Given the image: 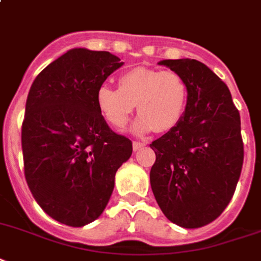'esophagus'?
<instances>
[{
    "label": "esophagus",
    "mask_w": 261,
    "mask_h": 261,
    "mask_svg": "<svg viewBox=\"0 0 261 261\" xmlns=\"http://www.w3.org/2000/svg\"><path fill=\"white\" fill-rule=\"evenodd\" d=\"M145 143H140V141H133V150H139L141 149L143 146H145Z\"/></svg>",
    "instance_id": "obj_1"
}]
</instances>
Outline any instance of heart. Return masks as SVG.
<instances>
[{
  "label": "heart",
  "instance_id": "b5f03b06",
  "mask_svg": "<svg viewBox=\"0 0 261 261\" xmlns=\"http://www.w3.org/2000/svg\"><path fill=\"white\" fill-rule=\"evenodd\" d=\"M188 84L173 70L137 66L118 76V89L102 84L96 92V102L102 117L116 129H124L137 107L135 129L168 132L177 125L188 101Z\"/></svg>",
  "mask_w": 261,
  "mask_h": 261
}]
</instances>
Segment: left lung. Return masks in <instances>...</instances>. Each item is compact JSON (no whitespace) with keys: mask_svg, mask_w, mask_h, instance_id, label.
Masks as SVG:
<instances>
[{"mask_svg":"<svg viewBox=\"0 0 261 261\" xmlns=\"http://www.w3.org/2000/svg\"><path fill=\"white\" fill-rule=\"evenodd\" d=\"M188 84L181 120L154 140L150 187L168 220L200 228L220 216L234 193L244 160L240 115L231 92L203 62H159Z\"/></svg>","mask_w":261,"mask_h":261,"instance_id":"8db88e82","label":"left lung"}]
</instances>
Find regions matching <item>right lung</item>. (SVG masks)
Here are the masks:
<instances>
[{
	"label": "right lung",
	"mask_w": 261,
	"mask_h": 261,
	"mask_svg": "<svg viewBox=\"0 0 261 261\" xmlns=\"http://www.w3.org/2000/svg\"><path fill=\"white\" fill-rule=\"evenodd\" d=\"M124 62L109 51L70 49L36 77L22 121L23 169L49 216L84 227L105 210L132 141L109 128L97 89Z\"/></svg>",
	"instance_id": "right-lung-1"
}]
</instances>
